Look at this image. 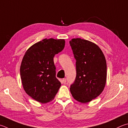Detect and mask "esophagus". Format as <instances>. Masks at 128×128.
Segmentation results:
<instances>
[{
    "label": "esophagus",
    "instance_id": "34e87169",
    "mask_svg": "<svg viewBox=\"0 0 128 128\" xmlns=\"http://www.w3.org/2000/svg\"><path fill=\"white\" fill-rule=\"evenodd\" d=\"M62 83H66V78H63L62 80Z\"/></svg>",
    "mask_w": 128,
    "mask_h": 128
}]
</instances>
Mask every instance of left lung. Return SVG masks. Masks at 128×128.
Instances as JSON below:
<instances>
[{
    "label": "left lung",
    "instance_id": "1",
    "mask_svg": "<svg viewBox=\"0 0 128 128\" xmlns=\"http://www.w3.org/2000/svg\"><path fill=\"white\" fill-rule=\"evenodd\" d=\"M76 60V78L70 86L73 98L87 103L100 94L105 86L107 65L102 50L94 43L80 38L69 41Z\"/></svg>",
    "mask_w": 128,
    "mask_h": 128
}]
</instances>
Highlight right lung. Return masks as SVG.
Instances as JSON below:
<instances>
[{"instance_id":"add662e5","label":"right lung","mask_w":128,"mask_h":128,"mask_svg":"<svg viewBox=\"0 0 128 128\" xmlns=\"http://www.w3.org/2000/svg\"><path fill=\"white\" fill-rule=\"evenodd\" d=\"M65 46L64 39L45 38L34 44L23 58L20 74L26 94L39 102L54 98L61 83L56 78L54 57Z\"/></svg>"}]
</instances>
